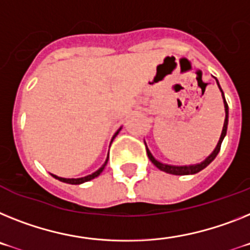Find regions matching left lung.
Listing matches in <instances>:
<instances>
[{
  "instance_id": "left-lung-1",
  "label": "left lung",
  "mask_w": 250,
  "mask_h": 250,
  "mask_svg": "<svg viewBox=\"0 0 250 250\" xmlns=\"http://www.w3.org/2000/svg\"><path fill=\"white\" fill-rule=\"evenodd\" d=\"M216 83H217V86H219L220 91H221V96H222V100H224V106H225V121H224V127H222V132H221V136H220V140L216 145L215 150L208 155V156L203 161L198 163V164H192V165H170V164H164V163H161L157 159H155V156L151 154V151L148 150L147 145H146V150H147V156L148 159L151 160V163L157 167V169H160L161 171H165V173H169V174H173V175H189V174H196L198 171L203 170L205 167H208L213 160H215V157L217 156L219 154L220 147H221V144L224 141V138L226 136V131H228V123H229V106H228V103H226L225 99V95H224V91H222L221 86H220L219 81L216 79ZM146 144V142H145Z\"/></svg>"
}]
</instances>
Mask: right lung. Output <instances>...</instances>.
Listing matches in <instances>:
<instances>
[{"label":"right lung","instance_id":"1","mask_svg":"<svg viewBox=\"0 0 250 250\" xmlns=\"http://www.w3.org/2000/svg\"><path fill=\"white\" fill-rule=\"evenodd\" d=\"M121 129H122V127L118 129V131L115 132L114 136H113V138H112V142H113V140H114V138H115V136L118 135L119 131H121ZM112 142H110V144H112ZM108 159H109V154H108V156H106L105 163H104V164H103L102 167H100L99 169H98V170L94 171L93 174H89V175H86V177H83V178H62V177H57V175H54V174H50V175H52V177H53V178H56V179L61 180V182H63V183H68V184H83V183H85V182H89V180L94 179V178L99 177L100 173H102V171L104 170V167H105L106 163H108Z\"/></svg>","mask_w":250,"mask_h":250}]
</instances>
